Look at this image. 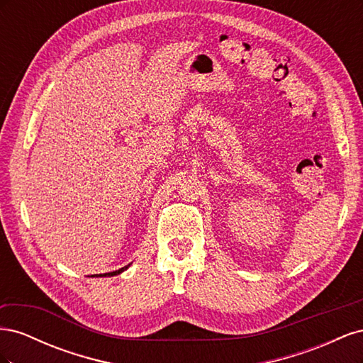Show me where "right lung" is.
Returning <instances> with one entry per match:
<instances>
[{
  "mask_svg": "<svg viewBox=\"0 0 363 363\" xmlns=\"http://www.w3.org/2000/svg\"><path fill=\"white\" fill-rule=\"evenodd\" d=\"M130 265H131V263H128L127 267H123V268H119V269H116V271L106 272V274H95V276H91V277H113V276H118V274H121V272H124L125 269H128Z\"/></svg>",
  "mask_w": 363,
  "mask_h": 363,
  "instance_id": "1",
  "label": "right lung"
}]
</instances>
